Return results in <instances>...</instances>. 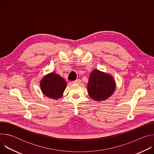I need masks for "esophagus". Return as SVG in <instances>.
Masks as SVG:
<instances>
[{"mask_svg":"<svg viewBox=\"0 0 154 154\" xmlns=\"http://www.w3.org/2000/svg\"><path fill=\"white\" fill-rule=\"evenodd\" d=\"M72 82L73 83H80L81 82V80L80 79H77L76 80H74Z\"/></svg>","mask_w":154,"mask_h":154,"instance_id":"1","label":"esophagus"}]
</instances>
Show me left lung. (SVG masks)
<instances>
[{"instance_id": "8db88e82", "label": "left lung", "mask_w": 154, "mask_h": 154, "mask_svg": "<svg viewBox=\"0 0 154 154\" xmlns=\"http://www.w3.org/2000/svg\"><path fill=\"white\" fill-rule=\"evenodd\" d=\"M115 82L112 76L95 69L90 75L87 88L93 99L100 101L110 97L115 91Z\"/></svg>"}]
</instances>
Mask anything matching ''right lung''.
<instances>
[{
	"mask_svg": "<svg viewBox=\"0 0 154 154\" xmlns=\"http://www.w3.org/2000/svg\"><path fill=\"white\" fill-rule=\"evenodd\" d=\"M67 83L60 75L51 73L42 79L40 83L41 89L45 96L54 99L62 97Z\"/></svg>",
	"mask_w": 154,
	"mask_h": 154,
	"instance_id": "add662e5",
	"label": "right lung"
}]
</instances>
